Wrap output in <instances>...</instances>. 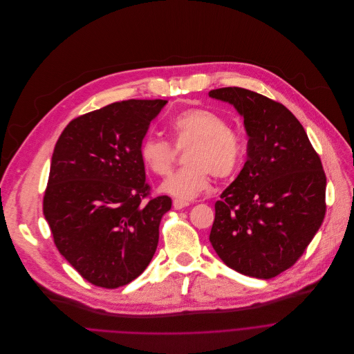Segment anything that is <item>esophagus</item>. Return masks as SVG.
Masks as SVG:
<instances>
[{"instance_id": "esophagus-1", "label": "esophagus", "mask_w": 354, "mask_h": 354, "mask_svg": "<svg viewBox=\"0 0 354 354\" xmlns=\"http://www.w3.org/2000/svg\"><path fill=\"white\" fill-rule=\"evenodd\" d=\"M189 205L188 201H184V199H174L173 201V206L174 209H183V207H187Z\"/></svg>"}]
</instances>
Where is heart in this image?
<instances>
[{
	"instance_id": "heart-1",
	"label": "heart",
	"mask_w": 354,
	"mask_h": 354,
	"mask_svg": "<svg viewBox=\"0 0 354 354\" xmlns=\"http://www.w3.org/2000/svg\"><path fill=\"white\" fill-rule=\"evenodd\" d=\"M169 131L177 149H188L183 170L169 177L160 191L181 199H192L210 187V174L226 180L236 174L244 156L241 133L229 127L218 113L191 107L176 114ZM177 151L166 139L148 135L139 145L142 165L155 176L171 173Z\"/></svg>"
}]
</instances>
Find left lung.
<instances>
[{"label":"left lung","mask_w":354,"mask_h":354,"mask_svg":"<svg viewBox=\"0 0 354 354\" xmlns=\"http://www.w3.org/2000/svg\"><path fill=\"white\" fill-rule=\"evenodd\" d=\"M209 96L233 104L248 135L247 162L215 203L209 241L229 268L274 277L297 262L324 222L321 159L281 103L236 86Z\"/></svg>","instance_id":"obj_1"}]
</instances>
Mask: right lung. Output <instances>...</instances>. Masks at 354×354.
I'll return each instance as SVG.
<instances>
[{"label": "right lung", "instance_id": "right-lung-1", "mask_svg": "<svg viewBox=\"0 0 354 354\" xmlns=\"http://www.w3.org/2000/svg\"><path fill=\"white\" fill-rule=\"evenodd\" d=\"M166 103H111L74 118L55 144L43 214L59 254L95 286L128 285L158 248L171 198L149 196L139 145Z\"/></svg>", "mask_w": 354, "mask_h": 354}]
</instances>
